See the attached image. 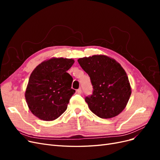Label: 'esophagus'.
I'll list each match as a JSON object with an SVG mask.
<instances>
[{
	"mask_svg": "<svg viewBox=\"0 0 160 160\" xmlns=\"http://www.w3.org/2000/svg\"><path fill=\"white\" fill-rule=\"evenodd\" d=\"M77 93H78V94H81V93H82V89H81V88H79V89H78L77 90Z\"/></svg>",
	"mask_w": 160,
	"mask_h": 160,
	"instance_id": "1",
	"label": "esophagus"
}]
</instances>
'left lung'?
I'll list each match as a JSON object with an SVG mask.
<instances>
[{"instance_id": "1", "label": "left lung", "mask_w": 160, "mask_h": 160, "mask_svg": "<svg viewBox=\"0 0 160 160\" xmlns=\"http://www.w3.org/2000/svg\"><path fill=\"white\" fill-rule=\"evenodd\" d=\"M78 62L93 86V93L85 98L90 110L103 119L119 115L132 93L128 77L122 67L105 55L81 58Z\"/></svg>"}]
</instances>
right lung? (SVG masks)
<instances>
[{
	"mask_svg": "<svg viewBox=\"0 0 160 160\" xmlns=\"http://www.w3.org/2000/svg\"><path fill=\"white\" fill-rule=\"evenodd\" d=\"M74 60L53 58L41 62L29 77L25 92L27 105L32 114L44 121H52L63 113L75 90L72 77L67 72Z\"/></svg>",
	"mask_w": 160,
	"mask_h": 160,
	"instance_id": "obj_1",
	"label": "right lung"
}]
</instances>
